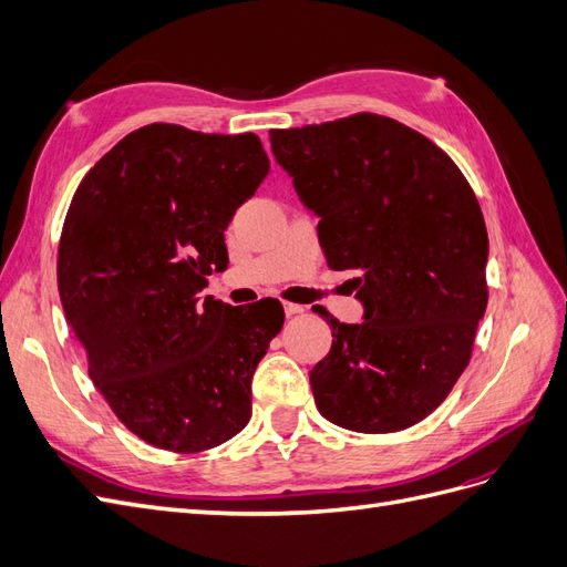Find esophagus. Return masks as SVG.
<instances>
[{
	"label": "esophagus",
	"mask_w": 567,
	"mask_h": 567,
	"mask_svg": "<svg viewBox=\"0 0 567 567\" xmlns=\"http://www.w3.org/2000/svg\"><path fill=\"white\" fill-rule=\"evenodd\" d=\"M305 310L302 305H298V302H284V312H286V317H296V315H300Z\"/></svg>",
	"instance_id": "esophagus-1"
}]
</instances>
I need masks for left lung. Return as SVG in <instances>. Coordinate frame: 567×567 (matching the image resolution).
<instances>
[{
	"label": "left lung",
	"mask_w": 567,
	"mask_h": 567,
	"mask_svg": "<svg viewBox=\"0 0 567 567\" xmlns=\"http://www.w3.org/2000/svg\"><path fill=\"white\" fill-rule=\"evenodd\" d=\"M331 269H354L362 323H340L310 371L326 421L394 433L423 421L468 367L487 307L483 210L454 161L423 134L373 113L271 130Z\"/></svg>",
	"instance_id": "1"
}]
</instances>
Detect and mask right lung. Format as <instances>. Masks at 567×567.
Wrapping results in <instances>:
<instances>
[{
	"instance_id": "obj_1",
	"label": "right lung",
	"mask_w": 567,
	"mask_h": 567,
	"mask_svg": "<svg viewBox=\"0 0 567 567\" xmlns=\"http://www.w3.org/2000/svg\"><path fill=\"white\" fill-rule=\"evenodd\" d=\"M269 158L255 134L156 123L127 134L73 196L59 296L90 379L144 442L194 454L241 433L250 381L284 307L200 296L225 271V229Z\"/></svg>"
}]
</instances>
